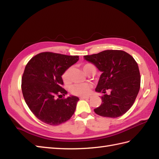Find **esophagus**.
I'll return each instance as SVG.
<instances>
[{
	"mask_svg": "<svg viewBox=\"0 0 159 159\" xmlns=\"http://www.w3.org/2000/svg\"><path fill=\"white\" fill-rule=\"evenodd\" d=\"M89 96H81L80 98V99H85V98H89Z\"/></svg>",
	"mask_w": 159,
	"mask_h": 159,
	"instance_id": "esophagus-1",
	"label": "esophagus"
}]
</instances>
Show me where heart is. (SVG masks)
I'll return each mask as SVG.
<instances>
[{"instance_id": "heart-1", "label": "heart", "mask_w": 159, "mask_h": 159, "mask_svg": "<svg viewBox=\"0 0 159 159\" xmlns=\"http://www.w3.org/2000/svg\"><path fill=\"white\" fill-rule=\"evenodd\" d=\"M83 71L85 74L89 73V71H94L96 72V67L93 64L88 63L84 65L83 66ZM70 71L71 68L69 67L65 70V71L62 75V79L65 83H68L70 80ZM92 85L88 83H80V84H74L70 86V91L71 94L75 96H88L90 91H91Z\"/></svg>"}]
</instances>
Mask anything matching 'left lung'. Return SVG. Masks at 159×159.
Segmentation results:
<instances>
[{
	"label": "left lung",
	"mask_w": 159,
	"mask_h": 159,
	"mask_svg": "<svg viewBox=\"0 0 159 159\" xmlns=\"http://www.w3.org/2000/svg\"><path fill=\"white\" fill-rule=\"evenodd\" d=\"M102 71L96 92L103 93L102 103L94 109L99 116L116 118L128 111L134 102L141 86L138 64L131 55L122 50H105L84 56ZM110 90L111 94H106Z\"/></svg>",
	"instance_id": "1"
}]
</instances>
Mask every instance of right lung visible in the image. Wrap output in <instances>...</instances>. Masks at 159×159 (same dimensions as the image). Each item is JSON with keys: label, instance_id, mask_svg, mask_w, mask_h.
Listing matches in <instances>:
<instances>
[{"label": "right lung", "instance_id": "right-lung-1", "mask_svg": "<svg viewBox=\"0 0 159 159\" xmlns=\"http://www.w3.org/2000/svg\"><path fill=\"white\" fill-rule=\"evenodd\" d=\"M79 59V56L47 52L36 55L26 65L22 77V92L30 110L43 123L58 125L74 114L79 98L74 96L60 98L67 93L62 88L61 76Z\"/></svg>", "mask_w": 159, "mask_h": 159}]
</instances>
